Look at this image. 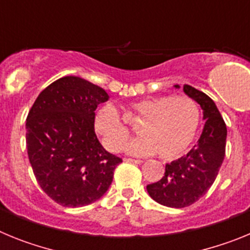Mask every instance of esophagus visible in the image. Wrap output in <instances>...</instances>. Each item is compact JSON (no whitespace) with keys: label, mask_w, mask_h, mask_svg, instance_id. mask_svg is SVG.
Here are the masks:
<instances>
[{"label":"esophagus","mask_w":250,"mask_h":250,"mask_svg":"<svg viewBox=\"0 0 250 250\" xmlns=\"http://www.w3.org/2000/svg\"><path fill=\"white\" fill-rule=\"evenodd\" d=\"M125 161H127V163H132V164H141L143 163V160H140V159H124Z\"/></svg>","instance_id":"obj_1"}]
</instances>
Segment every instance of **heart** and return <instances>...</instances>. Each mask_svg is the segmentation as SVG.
Returning <instances> with one entry per match:
<instances>
[{"label":"heart","instance_id":"1","mask_svg":"<svg viewBox=\"0 0 250 250\" xmlns=\"http://www.w3.org/2000/svg\"><path fill=\"white\" fill-rule=\"evenodd\" d=\"M131 112L141 123L138 126L140 136L124 149L129 155L156 152L161 159L178 158L190 146L199 129V106L188 96L143 99L131 104ZM94 127L109 151L121 150L129 138V130L111 105L96 110Z\"/></svg>","mask_w":250,"mask_h":250}]
</instances>
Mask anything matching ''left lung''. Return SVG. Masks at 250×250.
Wrapping results in <instances>:
<instances>
[{"label":"left lung","mask_w":250,"mask_h":250,"mask_svg":"<svg viewBox=\"0 0 250 250\" xmlns=\"http://www.w3.org/2000/svg\"><path fill=\"white\" fill-rule=\"evenodd\" d=\"M174 87L180 89L179 85ZM183 91L199 104L205 124L193 149L165 165L159 182L146 185L152 199L169 208L189 207L199 200L213 185L225 156L227 126L215 103L190 85L183 86Z\"/></svg>","instance_id":"1"}]
</instances>
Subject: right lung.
Listing matches in <instances>:
<instances>
[{"instance_id":"1","label":"right lung","mask_w":250,"mask_h":250,"mask_svg":"<svg viewBox=\"0 0 250 250\" xmlns=\"http://www.w3.org/2000/svg\"><path fill=\"white\" fill-rule=\"evenodd\" d=\"M109 98L100 86L65 76L48 85L28 112L30 164L42 190L62 207L100 199L123 161L106 151L95 134V110Z\"/></svg>"}]
</instances>
